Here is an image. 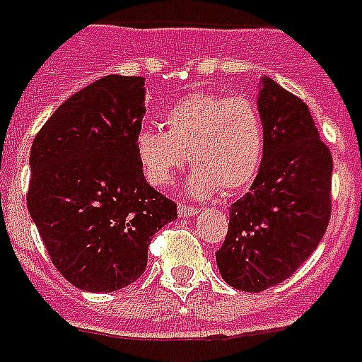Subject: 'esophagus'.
<instances>
[{
  "instance_id": "34e87169",
  "label": "esophagus",
  "mask_w": 362,
  "mask_h": 362,
  "mask_svg": "<svg viewBox=\"0 0 362 362\" xmlns=\"http://www.w3.org/2000/svg\"><path fill=\"white\" fill-rule=\"evenodd\" d=\"M198 214V208L194 206H187V204H179L177 208V216L179 217H192Z\"/></svg>"
}]
</instances>
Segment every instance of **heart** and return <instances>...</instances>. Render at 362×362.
<instances>
[{"label":"heart","instance_id":"heart-1","mask_svg":"<svg viewBox=\"0 0 362 362\" xmlns=\"http://www.w3.org/2000/svg\"><path fill=\"white\" fill-rule=\"evenodd\" d=\"M165 132L141 127L135 154L145 177L168 187L183 165H197L185 191L206 198L221 189L238 192L257 175L263 158V124L246 97L189 95L164 114Z\"/></svg>","mask_w":362,"mask_h":362}]
</instances>
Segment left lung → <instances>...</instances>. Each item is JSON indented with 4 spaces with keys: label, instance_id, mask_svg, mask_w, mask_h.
<instances>
[{
    "label": "left lung",
    "instance_id": "8db88e82",
    "mask_svg": "<svg viewBox=\"0 0 362 362\" xmlns=\"http://www.w3.org/2000/svg\"><path fill=\"white\" fill-rule=\"evenodd\" d=\"M263 158L254 183L230 206L216 252L223 281L243 292L281 284L313 254L330 221L332 154L305 103L267 76L259 81Z\"/></svg>",
    "mask_w": 362,
    "mask_h": 362
}]
</instances>
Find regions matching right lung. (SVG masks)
I'll use <instances>...</instances> for the list:
<instances>
[{"label":"right lung","instance_id":"add662e5","mask_svg":"<svg viewBox=\"0 0 362 362\" xmlns=\"http://www.w3.org/2000/svg\"><path fill=\"white\" fill-rule=\"evenodd\" d=\"M145 112V78L105 76L64 100L32 143L30 217L59 273L86 292L137 281L151 238L177 219L135 154Z\"/></svg>","mask_w":362,"mask_h":362}]
</instances>
